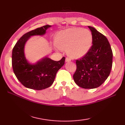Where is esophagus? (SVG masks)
<instances>
[{
    "instance_id": "34e87169",
    "label": "esophagus",
    "mask_w": 125,
    "mask_h": 125,
    "mask_svg": "<svg viewBox=\"0 0 125 125\" xmlns=\"http://www.w3.org/2000/svg\"><path fill=\"white\" fill-rule=\"evenodd\" d=\"M71 61V60H70V58H69L67 57L65 58V62H69V61Z\"/></svg>"
}]
</instances>
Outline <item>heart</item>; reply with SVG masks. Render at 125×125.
<instances>
[{
  "label": "heart",
  "mask_w": 125,
  "mask_h": 125,
  "mask_svg": "<svg viewBox=\"0 0 125 125\" xmlns=\"http://www.w3.org/2000/svg\"><path fill=\"white\" fill-rule=\"evenodd\" d=\"M93 35L89 30L72 28L60 31L55 35V43L58 49L66 50L67 54L74 58L84 56L92 46Z\"/></svg>",
  "instance_id": "obj_1"
}]
</instances>
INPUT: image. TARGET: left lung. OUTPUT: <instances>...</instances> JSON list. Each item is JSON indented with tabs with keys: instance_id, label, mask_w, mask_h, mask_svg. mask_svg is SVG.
I'll list each match as a JSON object with an SVG mask.
<instances>
[{
	"instance_id": "8db88e82",
	"label": "left lung",
	"mask_w": 125,
	"mask_h": 125,
	"mask_svg": "<svg viewBox=\"0 0 125 125\" xmlns=\"http://www.w3.org/2000/svg\"><path fill=\"white\" fill-rule=\"evenodd\" d=\"M88 27L93 35L92 46L83 57L76 60L77 69L73 78L82 88L94 89L100 86L110 75L113 53L107 39L94 27Z\"/></svg>"
}]
</instances>
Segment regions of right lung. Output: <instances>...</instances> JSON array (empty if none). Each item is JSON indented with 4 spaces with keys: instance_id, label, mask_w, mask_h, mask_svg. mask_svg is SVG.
Masks as SVG:
<instances>
[{
    "instance_id": "right-lung-1",
    "label": "right lung",
    "mask_w": 125,
    "mask_h": 125,
    "mask_svg": "<svg viewBox=\"0 0 125 125\" xmlns=\"http://www.w3.org/2000/svg\"><path fill=\"white\" fill-rule=\"evenodd\" d=\"M52 26L46 25L25 34L16 43L12 50L13 70L17 79L28 89L41 90L48 88L54 81L58 70L64 64L65 57L55 61L44 57L35 63H30L25 55V46L31 36H42Z\"/></svg>"
}]
</instances>
